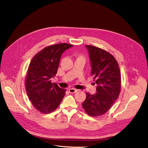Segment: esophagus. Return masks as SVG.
<instances>
[{
  "instance_id": "esophagus-1",
  "label": "esophagus",
  "mask_w": 148,
  "mask_h": 148,
  "mask_svg": "<svg viewBox=\"0 0 148 148\" xmlns=\"http://www.w3.org/2000/svg\"><path fill=\"white\" fill-rule=\"evenodd\" d=\"M69 92H70V93H75V92H76L78 90H76V89H74V88H70V89L69 90Z\"/></svg>"
}]
</instances>
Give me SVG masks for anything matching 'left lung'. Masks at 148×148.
Returning <instances> with one entry per match:
<instances>
[{"mask_svg": "<svg viewBox=\"0 0 148 148\" xmlns=\"http://www.w3.org/2000/svg\"><path fill=\"white\" fill-rule=\"evenodd\" d=\"M88 50L91 75L95 79L97 92L86 93L82 106L92 116L106 113L119 97L121 90V72L119 64L110 53L92 46H85Z\"/></svg>", "mask_w": 148, "mask_h": 148, "instance_id": "obj_1", "label": "left lung"}]
</instances>
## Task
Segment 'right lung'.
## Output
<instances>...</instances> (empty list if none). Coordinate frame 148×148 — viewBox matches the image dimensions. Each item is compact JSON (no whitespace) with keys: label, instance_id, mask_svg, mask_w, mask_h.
Returning <instances> with one entry per match:
<instances>
[{"label":"right lung","instance_id":"add662e5","mask_svg":"<svg viewBox=\"0 0 148 148\" xmlns=\"http://www.w3.org/2000/svg\"><path fill=\"white\" fill-rule=\"evenodd\" d=\"M73 46L61 43L45 47L37 53L29 64L25 81L26 90L33 107L43 114L58 108L66 94L51 78L57 74L62 54Z\"/></svg>","mask_w":148,"mask_h":148}]
</instances>
